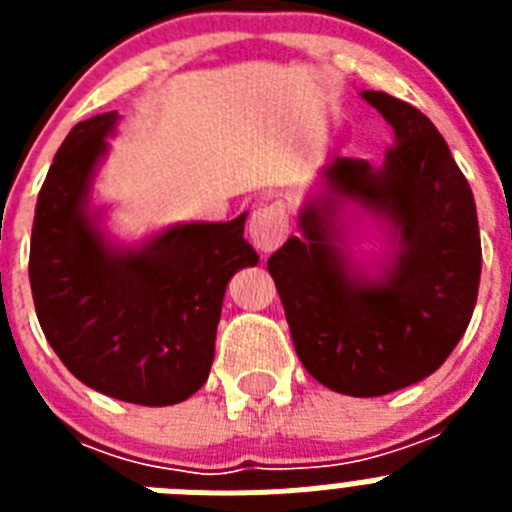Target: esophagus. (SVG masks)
I'll use <instances>...</instances> for the list:
<instances>
[{"instance_id": "34e87169", "label": "esophagus", "mask_w": 512, "mask_h": 512, "mask_svg": "<svg viewBox=\"0 0 512 512\" xmlns=\"http://www.w3.org/2000/svg\"><path fill=\"white\" fill-rule=\"evenodd\" d=\"M287 233L289 220L282 202L259 205L251 212V220H248V241L259 248L261 253H269L274 251V248L282 246Z\"/></svg>"}]
</instances>
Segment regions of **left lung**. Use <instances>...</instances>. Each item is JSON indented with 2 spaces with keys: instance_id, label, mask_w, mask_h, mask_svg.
Masks as SVG:
<instances>
[{
  "instance_id": "1",
  "label": "left lung",
  "mask_w": 512,
  "mask_h": 512,
  "mask_svg": "<svg viewBox=\"0 0 512 512\" xmlns=\"http://www.w3.org/2000/svg\"><path fill=\"white\" fill-rule=\"evenodd\" d=\"M361 97L390 122L382 166L336 158L320 171L269 274L295 351L328 390L379 397L433 374L472 320L482 271L477 205L446 140L413 104ZM364 219L383 259L350 248Z\"/></svg>"
}]
</instances>
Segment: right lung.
Returning <instances> with one entry per match:
<instances>
[{
  "mask_svg": "<svg viewBox=\"0 0 512 512\" xmlns=\"http://www.w3.org/2000/svg\"><path fill=\"white\" fill-rule=\"evenodd\" d=\"M117 112L71 128L38 194L30 287L45 338L92 390L164 408L207 382L225 287L259 264L243 238L246 212L228 223H176L122 243L92 205Z\"/></svg>",
  "mask_w": 512,
  "mask_h": 512,
  "instance_id": "obj_1",
  "label": "right lung"
}]
</instances>
